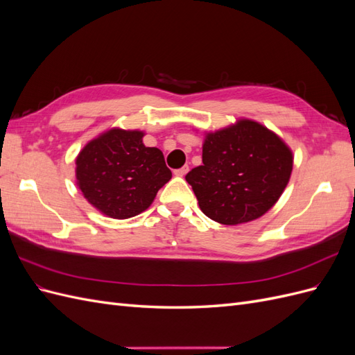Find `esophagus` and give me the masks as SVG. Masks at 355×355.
Segmentation results:
<instances>
[{"label":"esophagus","mask_w":355,"mask_h":355,"mask_svg":"<svg viewBox=\"0 0 355 355\" xmlns=\"http://www.w3.org/2000/svg\"><path fill=\"white\" fill-rule=\"evenodd\" d=\"M188 171H189V167H188V166H184V167H180V168H176V170H175V175L182 178V176H185V175L188 173Z\"/></svg>","instance_id":"34e87169"}]
</instances>
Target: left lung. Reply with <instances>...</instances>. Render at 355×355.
<instances>
[{
    "label": "left lung",
    "mask_w": 355,
    "mask_h": 355,
    "mask_svg": "<svg viewBox=\"0 0 355 355\" xmlns=\"http://www.w3.org/2000/svg\"><path fill=\"white\" fill-rule=\"evenodd\" d=\"M293 157L280 137L250 120L209 133L202 164L185 176L201 211L223 225L262 216L280 198Z\"/></svg>",
    "instance_id": "left-lung-1"
}]
</instances>
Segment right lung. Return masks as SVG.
<instances>
[{"label":"right lung","mask_w":355,"mask_h":355,"mask_svg":"<svg viewBox=\"0 0 355 355\" xmlns=\"http://www.w3.org/2000/svg\"><path fill=\"white\" fill-rule=\"evenodd\" d=\"M142 132L120 128L103 133L77 157V182L90 204L115 219L146 210L171 179L158 148L142 144Z\"/></svg>","instance_id":"add662e5"}]
</instances>
